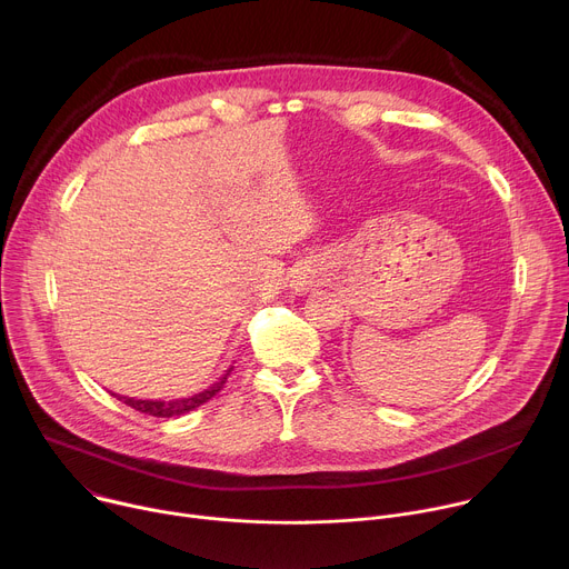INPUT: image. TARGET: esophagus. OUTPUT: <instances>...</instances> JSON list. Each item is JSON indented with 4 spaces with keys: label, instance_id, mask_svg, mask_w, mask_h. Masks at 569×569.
<instances>
[{
    "label": "esophagus",
    "instance_id": "esophagus-1",
    "mask_svg": "<svg viewBox=\"0 0 569 569\" xmlns=\"http://www.w3.org/2000/svg\"><path fill=\"white\" fill-rule=\"evenodd\" d=\"M297 286H301V288H303V286H308V279H306V277H301V279L297 281Z\"/></svg>",
    "mask_w": 569,
    "mask_h": 569
}]
</instances>
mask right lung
<instances>
[{"label": "right lung", "mask_w": 569, "mask_h": 569, "mask_svg": "<svg viewBox=\"0 0 569 569\" xmlns=\"http://www.w3.org/2000/svg\"><path fill=\"white\" fill-rule=\"evenodd\" d=\"M231 369H233V367H229L227 373H224L218 382H213L209 389H204V391H200V393H193V396H189V398H176V400H137V398H128V396H119V393H112V396H114L117 400L130 405L132 410L143 412V415H150V417H157V419L182 417V415H187V412L200 408L202 402L211 400V398L222 389V385L227 382V376L231 373Z\"/></svg>", "instance_id": "right-lung-1"}]
</instances>
